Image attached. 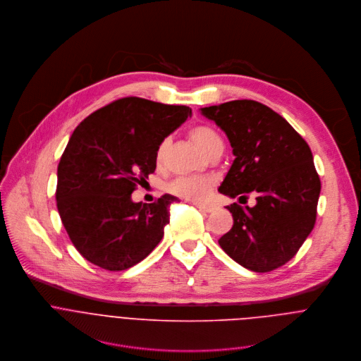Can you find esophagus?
Wrapping results in <instances>:
<instances>
[{
    "label": "esophagus",
    "instance_id": "34e87169",
    "mask_svg": "<svg viewBox=\"0 0 361 361\" xmlns=\"http://www.w3.org/2000/svg\"><path fill=\"white\" fill-rule=\"evenodd\" d=\"M193 204L197 207V209H200V210H203L204 213H213L214 210H216V206L214 204H207V203H199V202H193Z\"/></svg>",
    "mask_w": 361,
    "mask_h": 361
}]
</instances>
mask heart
I'll list each match as a JSON object with an SVG mask.
<instances>
[{
    "instance_id": "b5f03b06",
    "label": "heart",
    "mask_w": 361,
    "mask_h": 361,
    "mask_svg": "<svg viewBox=\"0 0 361 361\" xmlns=\"http://www.w3.org/2000/svg\"><path fill=\"white\" fill-rule=\"evenodd\" d=\"M190 138L193 140V142L204 152L207 154L212 148L217 147V145H223L221 137L219 135V133L209 127V126H195L190 133H189ZM165 149H166V142H161L157 154H155V161L158 165L162 164L164 157H165ZM213 182L207 178H202V176H182L178 178L176 180H173L169 185V192H172L176 196L185 197V199H190V200H202L204 199L210 190H212Z\"/></svg>"
}]
</instances>
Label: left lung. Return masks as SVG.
I'll return each mask as SVG.
<instances>
[{"instance_id":"left-lung-1","label":"left lung","mask_w":361,"mask_h":361,"mask_svg":"<svg viewBox=\"0 0 361 361\" xmlns=\"http://www.w3.org/2000/svg\"><path fill=\"white\" fill-rule=\"evenodd\" d=\"M227 135L235 157L219 192L257 197L254 207L227 206L233 227L220 247L240 265L269 272L286 264L310 234L320 179L307 142L278 113L254 100L202 109Z\"/></svg>"}]
</instances>
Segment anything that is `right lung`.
<instances>
[{
	"instance_id": "right-lung-1",
	"label": "right lung",
	"mask_w": 361,
	"mask_h": 361,
	"mask_svg": "<svg viewBox=\"0 0 361 361\" xmlns=\"http://www.w3.org/2000/svg\"><path fill=\"white\" fill-rule=\"evenodd\" d=\"M192 110L141 97L118 99L85 118L58 165L56 206L76 250L107 271L142 261L162 240L169 206L134 203L131 193L157 168L159 144Z\"/></svg>"
}]
</instances>
